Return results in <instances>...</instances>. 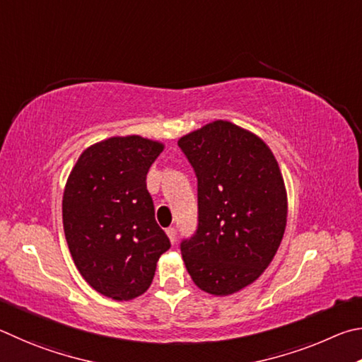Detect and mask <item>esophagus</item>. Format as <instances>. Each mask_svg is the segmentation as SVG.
<instances>
[{
    "label": "esophagus",
    "mask_w": 362,
    "mask_h": 362,
    "mask_svg": "<svg viewBox=\"0 0 362 362\" xmlns=\"http://www.w3.org/2000/svg\"><path fill=\"white\" fill-rule=\"evenodd\" d=\"M167 235H168L171 243L176 242V229H175V227H168V229H167Z\"/></svg>",
    "instance_id": "esophagus-1"
}]
</instances>
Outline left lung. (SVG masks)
<instances>
[{"instance_id": "left-lung-1", "label": "left lung", "mask_w": 362, "mask_h": 362, "mask_svg": "<svg viewBox=\"0 0 362 362\" xmlns=\"http://www.w3.org/2000/svg\"><path fill=\"white\" fill-rule=\"evenodd\" d=\"M177 146L197 177V229L180 243L186 269L205 293L227 296L269 267L286 227V191L261 138L226 120Z\"/></svg>"}]
</instances>
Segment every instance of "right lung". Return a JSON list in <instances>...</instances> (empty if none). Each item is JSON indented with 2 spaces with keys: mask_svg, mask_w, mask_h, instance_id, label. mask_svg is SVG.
<instances>
[{
  "mask_svg": "<svg viewBox=\"0 0 362 362\" xmlns=\"http://www.w3.org/2000/svg\"><path fill=\"white\" fill-rule=\"evenodd\" d=\"M162 149L135 135L93 144L78 158L63 194V229L76 267L93 289L116 300L143 294L171 246L146 187Z\"/></svg>",
  "mask_w": 362,
  "mask_h": 362,
  "instance_id": "obj_1",
  "label": "right lung"
}]
</instances>
